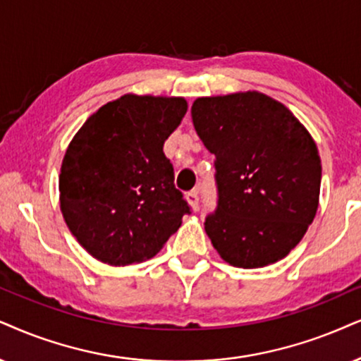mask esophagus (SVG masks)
<instances>
[{"instance_id": "esophagus-1", "label": "esophagus", "mask_w": 361, "mask_h": 361, "mask_svg": "<svg viewBox=\"0 0 361 361\" xmlns=\"http://www.w3.org/2000/svg\"><path fill=\"white\" fill-rule=\"evenodd\" d=\"M186 200H188L190 207L195 209H198V203H200V195H198V190H191L186 193Z\"/></svg>"}]
</instances>
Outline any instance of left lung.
I'll return each mask as SVG.
<instances>
[{
	"instance_id": "left-lung-1",
	"label": "left lung",
	"mask_w": 361,
	"mask_h": 361,
	"mask_svg": "<svg viewBox=\"0 0 361 361\" xmlns=\"http://www.w3.org/2000/svg\"><path fill=\"white\" fill-rule=\"evenodd\" d=\"M191 118L214 154L218 202L204 231L216 252L240 268L285 258L312 225L320 196L322 161L307 128L258 91L198 98Z\"/></svg>"
}]
</instances>
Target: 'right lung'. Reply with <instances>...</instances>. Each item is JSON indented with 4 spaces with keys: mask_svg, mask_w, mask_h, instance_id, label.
Wrapping results in <instances>:
<instances>
[{
    "mask_svg": "<svg viewBox=\"0 0 361 361\" xmlns=\"http://www.w3.org/2000/svg\"><path fill=\"white\" fill-rule=\"evenodd\" d=\"M186 109L183 98L125 94L93 113L71 140L59 204L91 257L113 267L145 262L191 213L163 153Z\"/></svg>",
    "mask_w": 361,
    "mask_h": 361,
    "instance_id": "right-lung-1",
    "label": "right lung"
}]
</instances>
